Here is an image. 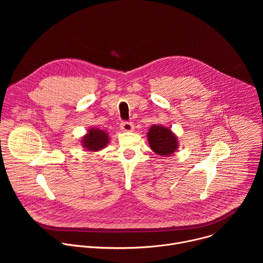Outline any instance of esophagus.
Listing matches in <instances>:
<instances>
[{
    "label": "esophagus",
    "instance_id": "34e87169",
    "mask_svg": "<svg viewBox=\"0 0 263 263\" xmlns=\"http://www.w3.org/2000/svg\"><path fill=\"white\" fill-rule=\"evenodd\" d=\"M121 129L124 132H133L134 131V125L130 122H123L121 124Z\"/></svg>",
    "mask_w": 263,
    "mask_h": 263
}]
</instances>
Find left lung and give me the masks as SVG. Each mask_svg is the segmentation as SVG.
I'll return each mask as SVG.
<instances>
[{
    "mask_svg": "<svg viewBox=\"0 0 263 263\" xmlns=\"http://www.w3.org/2000/svg\"><path fill=\"white\" fill-rule=\"evenodd\" d=\"M147 141L153 152L159 156H172L179 147L178 137L171 128L153 125L146 133Z\"/></svg>",
    "mask_w": 263,
    "mask_h": 263,
    "instance_id": "left-lung-1",
    "label": "left lung"
}]
</instances>
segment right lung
Returning a JSON list of instances; mask_svg holds the SVG:
<instances>
[{"label": "right lung", "mask_w": 263, "mask_h": 263, "mask_svg": "<svg viewBox=\"0 0 263 263\" xmlns=\"http://www.w3.org/2000/svg\"><path fill=\"white\" fill-rule=\"evenodd\" d=\"M81 145L89 152H98L102 148L106 147L109 142V135L106 131L90 128L87 130V134H85L81 138Z\"/></svg>", "instance_id": "add662e5"}]
</instances>
